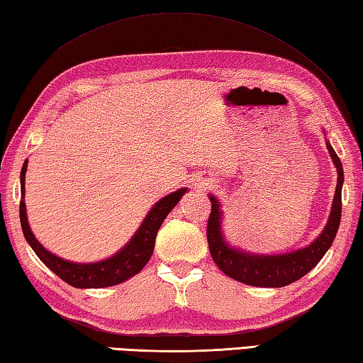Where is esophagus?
<instances>
[{"label": "esophagus", "instance_id": "esophagus-1", "mask_svg": "<svg viewBox=\"0 0 363 363\" xmlns=\"http://www.w3.org/2000/svg\"><path fill=\"white\" fill-rule=\"evenodd\" d=\"M198 186H199V188H206V186H211V183H208V182H201Z\"/></svg>", "mask_w": 363, "mask_h": 363}]
</instances>
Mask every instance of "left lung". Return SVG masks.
Here are the masks:
<instances>
[{"instance_id": "left-lung-1", "label": "left lung", "mask_w": 363, "mask_h": 363, "mask_svg": "<svg viewBox=\"0 0 363 363\" xmlns=\"http://www.w3.org/2000/svg\"><path fill=\"white\" fill-rule=\"evenodd\" d=\"M323 133H325V130H323ZM325 143L330 157H332L336 172H338V183H336L332 212L328 215L327 225L319 234V238L306 247L287 253L268 255V253L247 252L231 245L223 233L225 217L220 201L213 194H208V199L212 202V212L207 223L208 250H211L215 264L226 276H230L234 281L253 285V287H285V285L306 276L332 247L341 221V189L342 182H345V172H342V164L338 155L335 152L333 146L330 145L328 140H325Z\"/></svg>"}]
</instances>
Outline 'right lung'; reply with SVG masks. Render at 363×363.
<instances>
[{
    "label": "right lung",
    "mask_w": 363,
    "mask_h": 363,
    "mask_svg": "<svg viewBox=\"0 0 363 363\" xmlns=\"http://www.w3.org/2000/svg\"><path fill=\"white\" fill-rule=\"evenodd\" d=\"M27 167L28 159H25L21 172V225L23 236L38 258L62 281H65L76 289L111 287V285H118L138 274L145 268V264L150 262L152 250H155L156 234L162 221L188 191V188H180L159 199L146 213L142 225L138 226L132 239L114 255L94 263H76L57 257L52 252L44 249V245L31 231L27 217V206H25V174H27Z\"/></svg>",
    "instance_id": "right-lung-1"
}]
</instances>
